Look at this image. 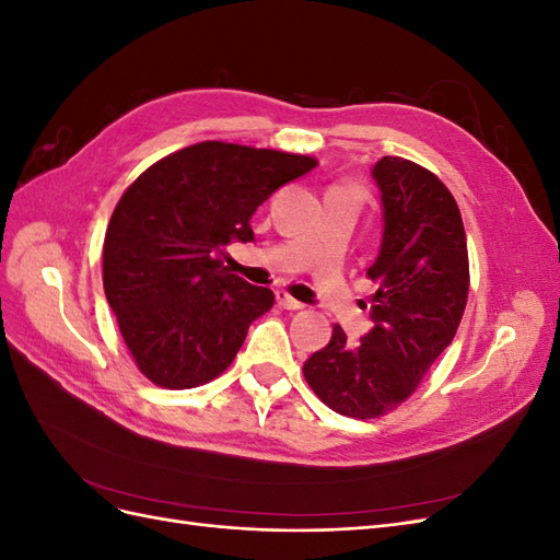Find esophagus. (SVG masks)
I'll use <instances>...</instances> for the list:
<instances>
[{"instance_id": "esophagus-1", "label": "esophagus", "mask_w": 560, "mask_h": 560, "mask_svg": "<svg viewBox=\"0 0 560 560\" xmlns=\"http://www.w3.org/2000/svg\"><path fill=\"white\" fill-rule=\"evenodd\" d=\"M276 299H278V303L282 308H287V311H301L303 308V303L301 301H296L294 296H290L287 292H276Z\"/></svg>"}]
</instances>
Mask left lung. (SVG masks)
Wrapping results in <instances>:
<instances>
[{
  "label": "left lung",
  "mask_w": 560,
  "mask_h": 560,
  "mask_svg": "<svg viewBox=\"0 0 560 560\" xmlns=\"http://www.w3.org/2000/svg\"><path fill=\"white\" fill-rule=\"evenodd\" d=\"M381 191L383 238L366 276L376 282L371 327L331 341L303 364L313 393L348 418H378L409 397L460 325L467 292V238L457 202L436 175L399 156L371 167Z\"/></svg>",
  "instance_id": "left-lung-1"
}]
</instances>
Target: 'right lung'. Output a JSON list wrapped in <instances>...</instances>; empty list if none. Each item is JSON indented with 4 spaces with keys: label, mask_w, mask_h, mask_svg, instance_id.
Returning <instances> with one entry per match:
<instances>
[{
    "label": "right lung",
    "mask_w": 560,
    "mask_h": 560,
    "mask_svg": "<svg viewBox=\"0 0 560 560\" xmlns=\"http://www.w3.org/2000/svg\"><path fill=\"white\" fill-rule=\"evenodd\" d=\"M311 156L200 142L135 179L109 219L103 282L142 374L186 389L217 378L273 306L226 266L231 243H252V214L282 184L311 173Z\"/></svg>",
    "instance_id": "1"
}]
</instances>
